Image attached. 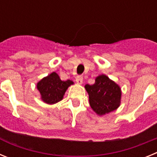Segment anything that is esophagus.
I'll list each match as a JSON object with an SVG mask.
<instances>
[{"mask_svg":"<svg viewBox=\"0 0 157 157\" xmlns=\"http://www.w3.org/2000/svg\"><path fill=\"white\" fill-rule=\"evenodd\" d=\"M76 82L78 83V84H79V85H81V84H82V81H83V78L82 76L81 75H78L76 77Z\"/></svg>","mask_w":157,"mask_h":157,"instance_id":"34e87169","label":"esophagus"}]
</instances>
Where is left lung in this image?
<instances>
[{
	"mask_svg": "<svg viewBox=\"0 0 157 157\" xmlns=\"http://www.w3.org/2000/svg\"><path fill=\"white\" fill-rule=\"evenodd\" d=\"M85 88L90 107L99 116L113 112L120 105L121 89L105 75L98 76L94 84H86Z\"/></svg>",
	"mask_w": 157,
	"mask_h": 157,
	"instance_id": "8db88e82",
	"label": "left lung"
}]
</instances>
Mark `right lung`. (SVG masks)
Here are the masks:
<instances>
[{"mask_svg": "<svg viewBox=\"0 0 157 157\" xmlns=\"http://www.w3.org/2000/svg\"><path fill=\"white\" fill-rule=\"evenodd\" d=\"M73 83L71 80L62 81L56 72H52L37 82V88L41 100L48 105H53L63 99L67 88Z\"/></svg>", "mask_w": 157, "mask_h": 157, "instance_id": "right-lung-1", "label": "right lung"}]
</instances>
